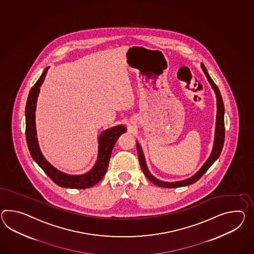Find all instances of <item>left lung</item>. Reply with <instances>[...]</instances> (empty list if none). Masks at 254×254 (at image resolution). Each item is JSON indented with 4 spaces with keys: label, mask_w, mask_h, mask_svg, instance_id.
I'll use <instances>...</instances> for the list:
<instances>
[{
    "label": "left lung",
    "mask_w": 254,
    "mask_h": 254,
    "mask_svg": "<svg viewBox=\"0 0 254 254\" xmlns=\"http://www.w3.org/2000/svg\"><path fill=\"white\" fill-rule=\"evenodd\" d=\"M201 67L203 68V71L206 76L207 80L209 81L211 86L213 88L214 92L216 93V97H217V121H216V131H215V140H214V146L212 152L209 156V158L207 159V161L204 162V165L202 168L195 173L193 176L188 178V179L184 180V181H179V182H174V183H167V182H162L161 180H158L155 178L154 176L149 173L146 161H145V157L143 154L142 149L140 147V145L136 142V149H137V154H138V160L140 163V167L142 169L143 173L147 176V178L152 182L155 186H161V187H165V188H176V187H182V186H189L192 185L195 182H197L200 179L204 173H206V171L210 168L211 165L217 161V158L219 157V155L221 153L223 149V145H224V139H225V124H224V104H223L222 96L220 94V92L218 90L216 83L211 79L210 76L208 74L206 68H204V65L202 64Z\"/></svg>",
    "instance_id": "obj_1"
}]
</instances>
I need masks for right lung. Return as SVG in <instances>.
<instances>
[{
  "instance_id": "right-lung-1",
  "label": "right lung",
  "mask_w": 254,
  "mask_h": 254,
  "mask_svg": "<svg viewBox=\"0 0 254 254\" xmlns=\"http://www.w3.org/2000/svg\"><path fill=\"white\" fill-rule=\"evenodd\" d=\"M50 67L45 68L42 75L37 80L35 85L32 87L25 105V136L29 152L34 161L37 162L39 167L43 170L46 174L56 185L61 187L72 188V189H85L95 186L105 176L109 165L112 150L117 143L118 137L124 134L127 127L123 125L113 127L101 133L98 137L99 149L98 157L94 166L88 173L81 175H70L62 173L52 166L49 161L45 159L41 153L37 141V130H36V106L40 86L43 83L44 79Z\"/></svg>"
}]
</instances>
